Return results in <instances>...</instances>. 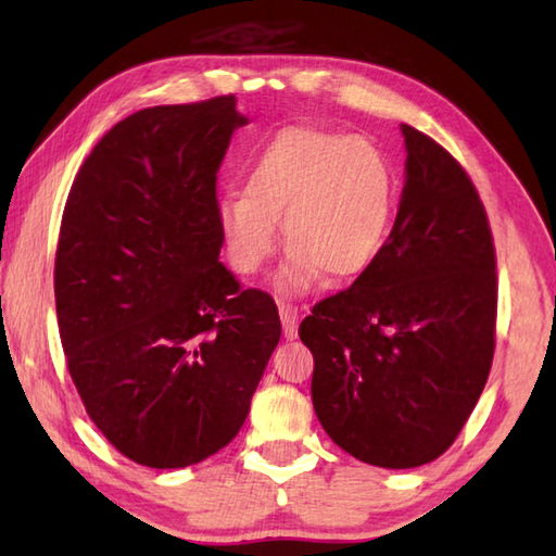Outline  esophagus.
Listing matches in <instances>:
<instances>
[{
	"instance_id": "34e87169",
	"label": "esophagus",
	"mask_w": 556,
	"mask_h": 556,
	"mask_svg": "<svg viewBox=\"0 0 556 556\" xmlns=\"http://www.w3.org/2000/svg\"><path fill=\"white\" fill-rule=\"evenodd\" d=\"M279 315H281V327H285V337L293 339L299 332V308L291 303L279 301Z\"/></svg>"
}]
</instances>
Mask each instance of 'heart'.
Instances as JSON below:
<instances>
[{"label": "heart", "mask_w": 556, "mask_h": 556, "mask_svg": "<svg viewBox=\"0 0 556 556\" xmlns=\"http://www.w3.org/2000/svg\"><path fill=\"white\" fill-rule=\"evenodd\" d=\"M394 198L392 164L368 138L289 126L248 162L241 193L217 200V224L239 275L265 267L281 224L285 285L308 287L320 271L349 281L382 255Z\"/></svg>", "instance_id": "b5f03b06"}]
</instances>
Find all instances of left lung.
Instances as JSON below:
<instances>
[{"instance_id":"1","label":"left lung","mask_w":556,"mask_h":556,"mask_svg":"<svg viewBox=\"0 0 556 556\" xmlns=\"http://www.w3.org/2000/svg\"><path fill=\"white\" fill-rule=\"evenodd\" d=\"M406 186L377 263L313 305V406L363 464L416 468L454 444L485 389L497 332V255L468 172L404 124Z\"/></svg>"}]
</instances>
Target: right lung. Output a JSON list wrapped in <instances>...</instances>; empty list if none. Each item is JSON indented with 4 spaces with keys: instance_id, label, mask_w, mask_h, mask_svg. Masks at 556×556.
Returning <instances> with one entry per match:
<instances>
[{
    "instance_id": "obj_1",
    "label": "right lung",
    "mask_w": 556,
    "mask_h": 556,
    "mask_svg": "<svg viewBox=\"0 0 556 556\" xmlns=\"http://www.w3.org/2000/svg\"><path fill=\"white\" fill-rule=\"evenodd\" d=\"M248 119L233 96L140 110L71 186L54 257L66 368L108 442L148 468L227 446L281 323L219 263L217 172Z\"/></svg>"
}]
</instances>
